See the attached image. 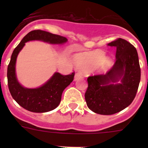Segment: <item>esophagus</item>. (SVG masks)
I'll use <instances>...</instances> for the list:
<instances>
[{"mask_svg": "<svg viewBox=\"0 0 148 148\" xmlns=\"http://www.w3.org/2000/svg\"><path fill=\"white\" fill-rule=\"evenodd\" d=\"M82 77V74L80 73V72H77L75 75V80H78V79H80Z\"/></svg>", "mask_w": 148, "mask_h": 148, "instance_id": "esophagus-1", "label": "esophagus"}]
</instances>
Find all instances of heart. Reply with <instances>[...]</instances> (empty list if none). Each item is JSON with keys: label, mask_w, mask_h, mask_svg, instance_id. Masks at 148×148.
I'll use <instances>...</instances> for the list:
<instances>
[{"label": "heart", "mask_w": 148, "mask_h": 148, "mask_svg": "<svg viewBox=\"0 0 148 148\" xmlns=\"http://www.w3.org/2000/svg\"><path fill=\"white\" fill-rule=\"evenodd\" d=\"M74 62L78 67L90 72L105 70L110 64V61L101 51H92L79 53L74 57Z\"/></svg>", "instance_id": "b5f03b06"}]
</instances>
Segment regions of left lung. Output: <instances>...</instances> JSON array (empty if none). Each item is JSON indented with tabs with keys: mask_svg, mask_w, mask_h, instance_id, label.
Segmentation results:
<instances>
[{
	"mask_svg": "<svg viewBox=\"0 0 148 148\" xmlns=\"http://www.w3.org/2000/svg\"><path fill=\"white\" fill-rule=\"evenodd\" d=\"M108 46L116 48V62L104 75L87 78L85 100L89 109L101 115L119 113L135 98L141 78L138 53L130 43L118 38ZM119 80V84H111Z\"/></svg>",
	"mask_w": 148,
	"mask_h": 148,
	"instance_id": "8db88e82",
	"label": "left lung"
}]
</instances>
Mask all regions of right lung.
<instances>
[{"mask_svg": "<svg viewBox=\"0 0 148 148\" xmlns=\"http://www.w3.org/2000/svg\"><path fill=\"white\" fill-rule=\"evenodd\" d=\"M32 40H42L53 44H61L66 42L67 39L43 30L31 31L15 48L8 65V87L13 99L22 108L30 112L45 113L56 109L59 105L63 91L73 82L75 73L64 75L56 73L47 82L38 88L29 89L21 85L15 74L17 56L24 47L25 43Z\"/></svg>", "mask_w": 148, "mask_h": 148, "instance_id": "1", "label": "right lung"}]
</instances>
